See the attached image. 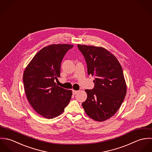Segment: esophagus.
Listing matches in <instances>:
<instances>
[{
    "label": "esophagus",
    "instance_id": "esophagus-1",
    "mask_svg": "<svg viewBox=\"0 0 152 152\" xmlns=\"http://www.w3.org/2000/svg\"><path fill=\"white\" fill-rule=\"evenodd\" d=\"M78 92V91H75V90H72V94L73 95H75Z\"/></svg>",
    "mask_w": 152,
    "mask_h": 152
}]
</instances>
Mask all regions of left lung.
<instances>
[{
    "instance_id": "left-lung-1",
    "label": "left lung",
    "mask_w": 152,
    "mask_h": 152,
    "mask_svg": "<svg viewBox=\"0 0 152 152\" xmlns=\"http://www.w3.org/2000/svg\"><path fill=\"white\" fill-rule=\"evenodd\" d=\"M77 46L86 60L88 74L95 77L94 88L86 89L87 98L83 107L94 120L106 121L118 111L126 96L122 68L117 58L102 47Z\"/></svg>"
}]
</instances>
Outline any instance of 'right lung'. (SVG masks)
<instances>
[{
    "instance_id": "add662e5",
    "label": "right lung",
    "mask_w": 152,
    "mask_h": 152,
    "mask_svg": "<svg viewBox=\"0 0 152 152\" xmlns=\"http://www.w3.org/2000/svg\"><path fill=\"white\" fill-rule=\"evenodd\" d=\"M69 44H52L44 47L24 70L23 83L27 98L34 110L47 119L63 113L69 104L72 91L54 83L60 77V67Z\"/></svg>"
}]
</instances>
